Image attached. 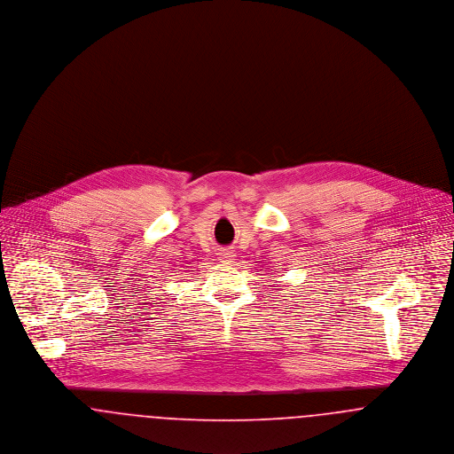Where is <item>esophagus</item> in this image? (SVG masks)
<instances>
[{
  "instance_id": "1",
  "label": "esophagus",
  "mask_w": 454,
  "mask_h": 454,
  "mask_svg": "<svg viewBox=\"0 0 454 454\" xmlns=\"http://www.w3.org/2000/svg\"><path fill=\"white\" fill-rule=\"evenodd\" d=\"M219 255H221L219 259L223 260V262H231V260H233V257H235L231 250H223V252H221Z\"/></svg>"
}]
</instances>
